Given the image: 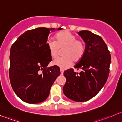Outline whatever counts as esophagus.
Returning <instances> with one entry per match:
<instances>
[{"instance_id":"34e87169","label":"esophagus","mask_w":122,"mask_h":122,"mask_svg":"<svg viewBox=\"0 0 122 122\" xmlns=\"http://www.w3.org/2000/svg\"><path fill=\"white\" fill-rule=\"evenodd\" d=\"M60 72H61V74L62 75L64 74V70H62V69H61V70H60Z\"/></svg>"}]
</instances>
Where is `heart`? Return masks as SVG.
Masks as SVG:
<instances>
[{"instance_id":"obj_1","label":"heart","mask_w":122,"mask_h":122,"mask_svg":"<svg viewBox=\"0 0 122 122\" xmlns=\"http://www.w3.org/2000/svg\"><path fill=\"white\" fill-rule=\"evenodd\" d=\"M56 41L48 40L46 43L50 55L52 58L58 55L60 49L62 50L63 57L54 60L53 64L62 70L71 67L72 61H78L85 52V45L81 40L76 39V36L68 31L58 33L55 36Z\"/></svg>"}]
</instances>
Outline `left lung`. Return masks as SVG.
Listing matches in <instances>:
<instances>
[{
  "label": "left lung",
  "instance_id": "1",
  "mask_svg": "<svg viewBox=\"0 0 122 122\" xmlns=\"http://www.w3.org/2000/svg\"><path fill=\"white\" fill-rule=\"evenodd\" d=\"M86 44L82 58L75 66L81 69L80 73L72 68L64 72L66 83L63 92L67 97L77 102L93 98L103 88L109 74L111 55L103 39L88 30L78 32Z\"/></svg>",
  "mask_w": 122,
  "mask_h": 122
}]
</instances>
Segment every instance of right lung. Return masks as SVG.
Wrapping results in <instances>:
<instances>
[{"label": "right lung", "mask_w": 122, "mask_h": 122, "mask_svg": "<svg viewBox=\"0 0 122 122\" xmlns=\"http://www.w3.org/2000/svg\"><path fill=\"white\" fill-rule=\"evenodd\" d=\"M54 30L40 27L27 30L11 46L10 81L15 94L26 103L36 104L45 100L60 75L58 66L47 67L52 57L46 42L50 31Z\"/></svg>", "instance_id": "right-lung-1"}]
</instances>
